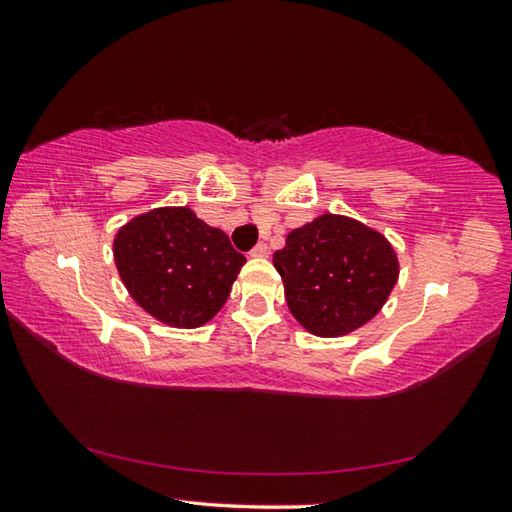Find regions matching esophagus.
I'll list each match as a JSON object with an SVG mask.
<instances>
[{"mask_svg": "<svg viewBox=\"0 0 512 512\" xmlns=\"http://www.w3.org/2000/svg\"><path fill=\"white\" fill-rule=\"evenodd\" d=\"M250 257H257V259L268 257V246L266 244H257L253 250H250Z\"/></svg>", "mask_w": 512, "mask_h": 512, "instance_id": "34e87169", "label": "esophagus"}]
</instances>
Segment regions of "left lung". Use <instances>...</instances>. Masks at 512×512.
<instances>
[{
	"instance_id": "8db88e82",
	"label": "left lung",
	"mask_w": 512,
	"mask_h": 512,
	"mask_svg": "<svg viewBox=\"0 0 512 512\" xmlns=\"http://www.w3.org/2000/svg\"><path fill=\"white\" fill-rule=\"evenodd\" d=\"M293 318L320 339H339L375 318L400 277V259L379 230L325 212L275 250Z\"/></svg>"
}]
</instances>
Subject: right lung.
<instances>
[{
  "label": "right lung",
  "mask_w": 512,
  "mask_h": 512,
  "mask_svg": "<svg viewBox=\"0 0 512 512\" xmlns=\"http://www.w3.org/2000/svg\"><path fill=\"white\" fill-rule=\"evenodd\" d=\"M117 273L146 314L178 329L219 314L246 257L192 207H155L121 225L112 241Z\"/></svg>",
  "instance_id": "obj_1"
}]
</instances>
